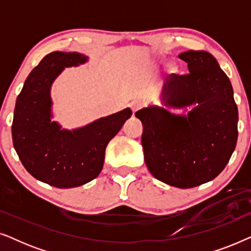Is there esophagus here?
Listing matches in <instances>:
<instances>
[{
    "label": "esophagus",
    "mask_w": 251,
    "mask_h": 251,
    "mask_svg": "<svg viewBox=\"0 0 251 251\" xmlns=\"http://www.w3.org/2000/svg\"><path fill=\"white\" fill-rule=\"evenodd\" d=\"M142 106H143V102L139 101V100H133V101L131 102V108H132L133 112L138 111V109H139L140 107H142Z\"/></svg>",
    "instance_id": "esophagus-1"
}]
</instances>
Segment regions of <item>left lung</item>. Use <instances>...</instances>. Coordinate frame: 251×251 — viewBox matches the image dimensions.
Wrapping results in <instances>:
<instances>
[{
  "label": "left lung",
  "instance_id": "left-lung-1",
  "mask_svg": "<svg viewBox=\"0 0 251 251\" xmlns=\"http://www.w3.org/2000/svg\"><path fill=\"white\" fill-rule=\"evenodd\" d=\"M178 57L190 73L169 75L163 101L193 108L176 115L149 106L135 115L143 123L144 160L151 174L170 186L191 188L224 170L236 146L239 115L231 82L212 54L190 50Z\"/></svg>",
  "mask_w": 251,
  "mask_h": 251
}]
</instances>
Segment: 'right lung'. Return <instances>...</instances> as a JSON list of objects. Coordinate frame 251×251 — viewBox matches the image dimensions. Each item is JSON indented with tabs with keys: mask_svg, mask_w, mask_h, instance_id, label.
Returning <instances> with one entry per match:
<instances>
[{
	"mask_svg": "<svg viewBox=\"0 0 251 251\" xmlns=\"http://www.w3.org/2000/svg\"><path fill=\"white\" fill-rule=\"evenodd\" d=\"M88 57L54 51L30 72L17 97L12 142L23 166L37 180L72 188L95 179L104 166L105 150L131 116L130 108L96 120L82 128L61 129L51 121L50 90L65 67L78 66Z\"/></svg>",
	"mask_w": 251,
	"mask_h": 251,
	"instance_id": "right-lung-1",
	"label": "right lung"
}]
</instances>
